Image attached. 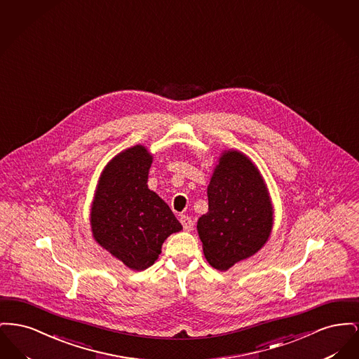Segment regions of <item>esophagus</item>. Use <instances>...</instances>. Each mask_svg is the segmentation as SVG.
I'll return each instance as SVG.
<instances>
[{
    "label": "esophagus",
    "mask_w": 359,
    "mask_h": 359,
    "mask_svg": "<svg viewBox=\"0 0 359 359\" xmlns=\"http://www.w3.org/2000/svg\"><path fill=\"white\" fill-rule=\"evenodd\" d=\"M180 222H181V224L184 226V229L185 231H191L193 229V220H191V217H189L188 215H181V217H180Z\"/></svg>",
    "instance_id": "1"
}]
</instances>
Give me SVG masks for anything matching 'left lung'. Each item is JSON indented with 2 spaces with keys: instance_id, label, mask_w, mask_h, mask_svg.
I'll return each mask as SVG.
<instances>
[{
  "instance_id": "8db88e82",
  "label": "left lung",
  "mask_w": 359,
  "mask_h": 359,
  "mask_svg": "<svg viewBox=\"0 0 359 359\" xmlns=\"http://www.w3.org/2000/svg\"><path fill=\"white\" fill-rule=\"evenodd\" d=\"M207 193L208 212L198 219L197 231L209 264L224 271L267 242L273 205L257 166L235 150L222 154Z\"/></svg>"
}]
</instances>
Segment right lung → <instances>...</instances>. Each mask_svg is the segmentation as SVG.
<instances>
[{"mask_svg": "<svg viewBox=\"0 0 359 359\" xmlns=\"http://www.w3.org/2000/svg\"><path fill=\"white\" fill-rule=\"evenodd\" d=\"M151 163V154L140 144L117 154L101 172L90 209L95 242L137 271L154 264L168 236L182 229L147 187Z\"/></svg>", "mask_w": 359, "mask_h": 359, "instance_id": "obj_1", "label": "right lung"}]
</instances>
